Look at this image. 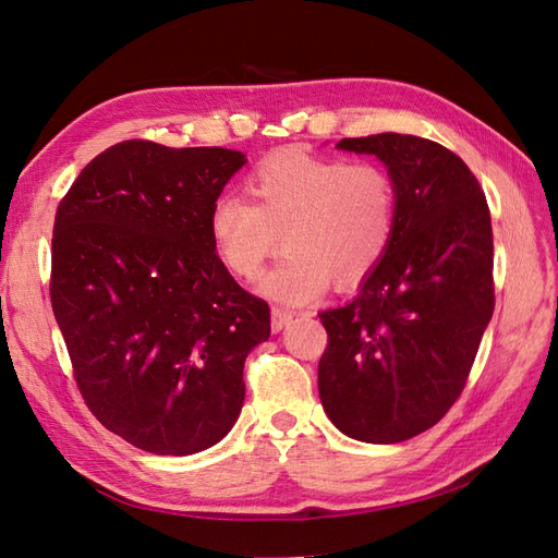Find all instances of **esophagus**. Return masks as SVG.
Wrapping results in <instances>:
<instances>
[{"label":"esophagus","mask_w":558,"mask_h":558,"mask_svg":"<svg viewBox=\"0 0 558 558\" xmlns=\"http://www.w3.org/2000/svg\"><path fill=\"white\" fill-rule=\"evenodd\" d=\"M291 318H293V314H291L289 310H283V307H272V330H275V332H279L286 324H289Z\"/></svg>","instance_id":"obj_1"}]
</instances>
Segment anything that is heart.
Instances as JSON below:
<instances>
[{
    "label": "heart",
    "instance_id": "b5f03b06",
    "mask_svg": "<svg viewBox=\"0 0 558 558\" xmlns=\"http://www.w3.org/2000/svg\"><path fill=\"white\" fill-rule=\"evenodd\" d=\"M253 202L221 195L209 234L228 272L256 279L286 248L260 291L283 305H305L328 289H356L369 279L396 232V185L381 165L283 148L248 179Z\"/></svg>",
    "mask_w": 558,
    "mask_h": 558
}]
</instances>
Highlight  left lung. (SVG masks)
Wrapping results in <instances>:
<instances>
[{
  "instance_id": "obj_1",
  "label": "left lung",
  "mask_w": 558,
  "mask_h": 558,
  "mask_svg": "<svg viewBox=\"0 0 558 558\" xmlns=\"http://www.w3.org/2000/svg\"><path fill=\"white\" fill-rule=\"evenodd\" d=\"M337 146L388 167L398 214L361 295L318 314V396L344 435L393 445L433 428L463 393L496 305L492 214L470 167L437 142L381 132Z\"/></svg>"
}]
</instances>
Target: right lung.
<instances>
[{
  "mask_svg": "<svg viewBox=\"0 0 558 558\" xmlns=\"http://www.w3.org/2000/svg\"><path fill=\"white\" fill-rule=\"evenodd\" d=\"M221 146L128 140L60 199L50 305L78 391L107 430L160 456L223 440L269 305L216 256L209 211L244 165Z\"/></svg>",
  "mask_w": 558,
  "mask_h": 558,
  "instance_id": "1",
  "label": "right lung"
}]
</instances>
